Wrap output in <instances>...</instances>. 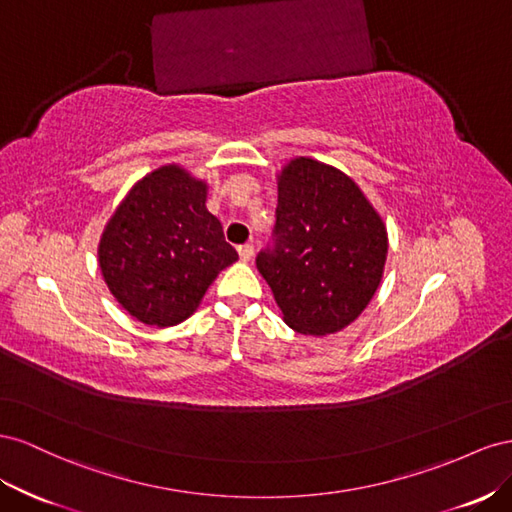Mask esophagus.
Masks as SVG:
<instances>
[{"label":"esophagus","mask_w":512,"mask_h":512,"mask_svg":"<svg viewBox=\"0 0 512 512\" xmlns=\"http://www.w3.org/2000/svg\"><path fill=\"white\" fill-rule=\"evenodd\" d=\"M238 253L242 261H251L253 259V244H242L238 246Z\"/></svg>","instance_id":"esophagus-1"}]
</instances>
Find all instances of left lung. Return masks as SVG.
Here are the masks:
<instances>
[{
    "instance_id": "8db88e82",
    "label": "left lung",
    "mask_w": 512,
    "mask_h": 512,
    "mask_svg": "<svg viewBox=\"0 0 512 512\" xmlns=\"http://www.w3.org/2000/svg\"><path fill=\"white\" fill-rule=\"evenodd\" d=\"M388 231L360 186L298 156L279 173L274 246L257 255L285 324L326 337L352 324L382 283Z\"/></svg>"
}]
</instances>
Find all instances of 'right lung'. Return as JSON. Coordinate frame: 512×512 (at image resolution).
<instances>
[{"label": "right lung", "mask_w": 512, "mask_h": 512, "mask_svg": "<svg viewBox=\"0 0 512 512\" xmlns=\"http://www.w3.org/2000/svg\"><path fill=\"white\" fill-rule=\"evenodd\" d=\"M206 199V182L163 165L130 188L105 225L102 279L143 324L167 328L191 317L218 272L238 259Z\"/></svg>", "instance_id": "right-lung-1"}]
</instances>
